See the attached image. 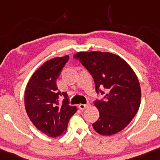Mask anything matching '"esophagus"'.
<instances>
[{
    "instance_id": "obj_1",
    "label": "esophagus",
    "mask_w": 160,
    "mask_h": 160,
    "mask_svg": "<svg viewBox=\"0 0 160 160\" xmlns=\"http://www.w3.org/2000/svg\"><path fill=\"white\" fill-rule=\"evenodd\" d=\"M87 104H79V106H78V108H79V109L80 110H84V109H86V108H87Z\"/></svg>"
}]
</instances>
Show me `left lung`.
I'll list each match as a JSON object with an SVG mask.
<instances>
[{
  "label": "left lung",
  "instance_id": "8db88e82",
  "mask_svg": "<svg viewBox=\"0 0 160 160\" xmlns=\"http://www.w3.org/2000/svg\"><path fill=\"white\" fill-rule=\"evenodd\" d=\"M74 58L90 73L95 91L104 96L94 102L100 117L93 128L103 135L122 131L140 107L141 87L136 74L125 60L110 52H80Z\"/></svg>",
  "mask_w": 160,
  "mask_h": 160
}]
</instances>
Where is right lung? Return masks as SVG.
<instances>
[{
    "label": "right lung",
    "instance_id": "add662e5",
    "mask_svg": "<svg viewBox=\"0 0 160 160\" xmlns=\"http://www.w3.org/2000/svg\"><path fill=\"white\" fill-rule=\"evenodd\" d=\"M69 59L68 56L57 57L45 62L28 82L25 105L29 119L40 132L56 138L66 132L68 123L77 111L69 104L66 92L58 90L56 80ZM64 96L60 103L58 98Z\"/></svg>",
    "mask_w": 160,
    "mask_h": 160
}]
</instances>
